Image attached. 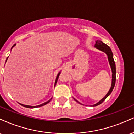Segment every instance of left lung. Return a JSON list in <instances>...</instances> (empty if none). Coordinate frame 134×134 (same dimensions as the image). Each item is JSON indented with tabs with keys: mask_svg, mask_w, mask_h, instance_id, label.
I'll list each match as a JSON object with an SVG mask.
<instances>
[{
	"mask_svg": "<svg viewBox=\"0 0 134 134\" xmlns=\"http://www.w3.org/2000/svg\"><path fill=\"white\" fill-rule=\"evenodd\" d=\"M95 47H96L98 49H99V50H101V51L105 52V53H107L108 55L109 63H110V66H111V70H112V82H111V88H110V90H109L108 93H107V94L106 95V96H104L100 101H99L98 103L94 104L93 107H96V106L99 105V104H101L104 100H105L106 98H107V97L111 93L112 91H113V88H114V87H115V81H116V67H115V63L114 59H113V53H112L111 50L110 49V47H109V46H108L107 44H104L103 42H102V41L100 40H97L96 41V44H95ZM75 100H76V99H75ZM76 101H77V100H76Z\"/></svg>",
	"mask_w": 134,
	"mask_h": 134,
	"instance_id": "8db88e82",
	"label": "left lung"
}]
</instances>
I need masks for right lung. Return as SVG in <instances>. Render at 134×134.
<instances>
[{"label": "right lung", "instance_id": "obj_1", "mask_svg": "<svg viewBox=\"0 0 134 134\" xmlns=\"http://www.w3.org/2000/svg\"><path fill=\"white\" fill-rule=\"evenodd\" d=\"M16 45V44H14V45L13 46V47H14V46H15ZM12 47V48H13ZM7 60V59H6V60ZM59 75H60V73H58V75H57V78H56V81H55V86L56 85V83H57V80H58V77H59ZM51 99H50V100L49 101H47V102H45V103H43V104H40V105H38V106H35V107H31V106H28V105H24V104H21V105L22 106H23V107H26V108H37V107H42V106H44V105H45V104H47V103H48L49 102H50V101H51Z\"/></svg>", "mask_w": 134, "mask_h": 134}]
</instances>
